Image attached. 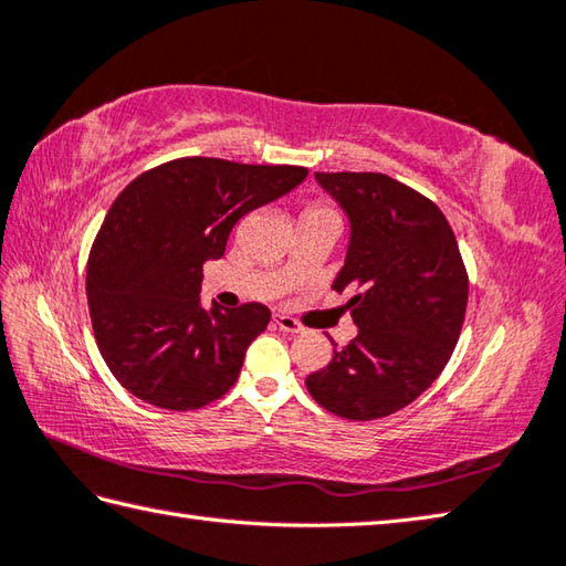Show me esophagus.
Masks as SVG:
<instances>
[{
    "instance_id": "34e87169",
    "label": "esophagus",
    "mask_w": 566,
    "mask_h": 566,
    "mask_svg": "<svg viewBox=\"0 0 566 566\" xmlns=\"http://www.w3.org/2000/svg\"><path fill=\"white\" fill-rule=\"evenodd\" d=\"M274 324L276 326H280L282 331H286V334H302V324H298V321L296 318H292L290 314H274Z\"/></svg>"
}]
</instances>
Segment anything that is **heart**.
<instances>
[{
	"instance_id": "1",
	"label": "heart",
	"mask_w": 566,
	"mask_h": 566,
	"mask_svg": "<svg viewBox=\"0 0 566 566\" xmlns=\"http://www.w3.org/2000/svg\"><path fill=\"white\" fill-rule=\"evenodd\" d=\"M314 210H328V208H314Z\"/></svg>"
}]
</instances>
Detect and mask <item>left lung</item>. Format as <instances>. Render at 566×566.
Instances as JSON below:
<instances>
[{"instance_id": "left-lung-1", "label": "left lung", "mask_w": 566, "mask_h": 566, "mask_svg": "<svg viewBox=\"0 0 566 566\" xmlns=\"http://www.w3.org/2000/svg\"><path fill=\"white\" fill-rule=\"evenodd\" d=\"M314 176L350 223L334 290L350 294L358 336L334 348L306 390L328 412L368 422L415 402L444 370L469 276L449 220L415 188L370 171Z\"/></svg>"}]
</instances>
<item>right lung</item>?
<instances>
[{
  "label": "right lung",
  "instance_id": "obj_1",
  "mask_svg": "<svg viewBox=\"0 0 566 566\" xmlns=\"http://www.w3.org/2000/svg\"><path fill=\"white\" fill-rule=\"evenodd\" d=\"M304 166L210 157L166 161L122 191L87 260L97 348L117 382L161 409L206 407L235 385L270 308L201 304L203 264L242 216L306 179Z\"/></svg>",
  "mask_w": 566,
  "mask_h": 566
}]
</instances>
